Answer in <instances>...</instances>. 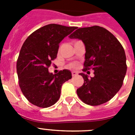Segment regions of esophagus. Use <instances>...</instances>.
Segmentation results:
<instances>
[{"label": "esophagus", "instance_id": "1", "mask_svg": "<svg viewBox=\"0 0 135 135\" xmlns=\"http://www.w3.org/2000/svg\"><path fill=\"white\" fill-rule=\"evenodd\" d=\"M71 73H72V76L73 77H75L78 75V73H77V72H75V71H73V72H72Z\"/></svg>", "mask_w": 135, "mask_h": 135}]
</instances>
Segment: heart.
<instances>
[{
  "mask_svg": "<svg viewBox=\"0 0 135 135\" xmlns=\"http://www.w3.org/2000/svg\"><path fill=\"white\" fill-rule=\"evenodd\" d=\"M77 66H78V64L76 63H71V64L69 65V68H75Z\"/></svg>",
  "mask_w": 135,
  "mask_h": 135,
  "instance_id": "b5f03b06",
  "label": "heart"
}]
</instances>
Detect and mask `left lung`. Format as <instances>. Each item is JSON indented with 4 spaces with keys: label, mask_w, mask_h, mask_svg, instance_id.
<instances>
[{
    "label": "left lung",
    "mask_w": 135,
    "mask_h": 135,
    "mask_svg": "<svg viewBox=\"0 0 135 135\" xmlns=\"http://www.w3.org/2000/svg\"><path fill=\"white\" fill-rule=\"evenodd\" d=\"M70 38L82 40L86 48L84 68L94 70L93 78L80 73L84 84L77 94L84 103L98 106L110 100L123 85L127 65L123 46L115 36L104 27L79 28Z\"/></svg>",
    "instance_id": "8db88e82"
}]
</instances>
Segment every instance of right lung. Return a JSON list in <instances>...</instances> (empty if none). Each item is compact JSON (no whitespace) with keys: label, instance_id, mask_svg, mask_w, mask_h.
Masks as SVG:
<instances>
[{"label":"right lung","instance_id":"obj_1","mask_svg":"<svg viewBox=\"0 0 135 135\" xmlns=\"http://www.w3.org/2000/svg\"><path fill=\"white\" fill-rule=\"evenodd\" d=\"M75 29L49 24L33 32L23 43L16 63L18 83L25 97L35 106L47 108L55 104L62 85L72 78L69 70L53 74L48 69L57 57L60 42Z\"/></svg>","mask_w":135,"mask_h":135}]
</instances>
